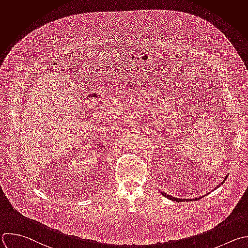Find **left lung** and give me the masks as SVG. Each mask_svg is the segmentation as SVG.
Masks as SVG:
<instances>
[{
  "label": "left lung",
  "instance_id": "1",
  "mask_svg": "<svg viewBox=\"0 0 248 248\" xmlns=\"http://www.w3.org/2000/svg\"><path fill=\"white\" fill-rule=\"evenodd\" d=\"M227 179V176L225 177V179L223 180V182L220 184V185H222L224 182H225V180ZM219 185V186H220ZM219 186H217V187H219ZM161 195H163L164 197L166 198H168V199H170V200H171V201H173V202H188V200H186V199H178V198H173V197H171V196H170L169 194H167V193H161ZM202 199V197L201 198H199V199H197L198 201L199 200H201ZM190 201H196V200H190Z\"/></svg>",
  "mask_w": 248,
  "mask_h": 248
}]
</instances>
